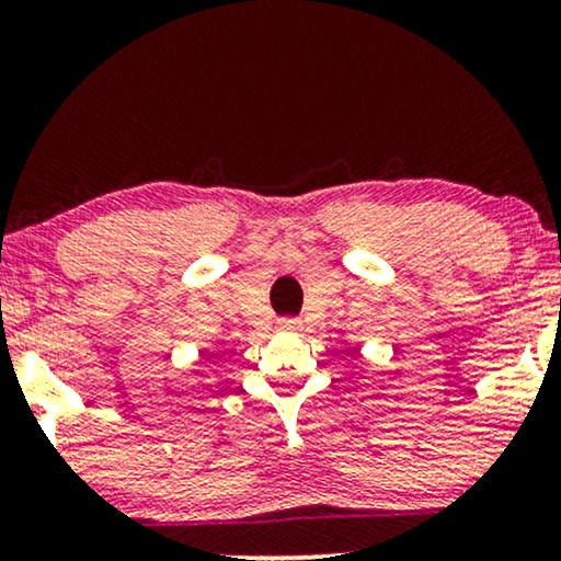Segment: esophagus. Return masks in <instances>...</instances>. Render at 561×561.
Returning <instances> with one entry per match:
<instances>
[{
	"label": "esophagus",
	"instance_id": "esophagus-1",
	"mask_svg": "<svg viewBox=\"0 0 561 561\" xmlns=\"http://www.w3.org/2000/svg\"><path fill=\"white\" fill-rule=\"evenodd\" d=\"M278 327H280V332H298V329H301V321H298V319H283Z\"/></svg>",
	"mask_w": 561,
	"mask_h": 561
}]
</instances>
